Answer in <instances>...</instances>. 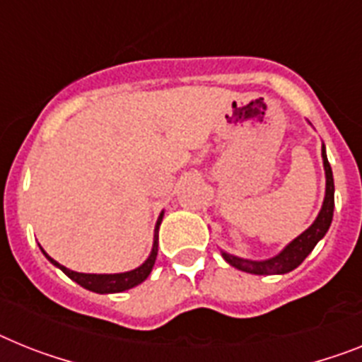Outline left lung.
Returning <instances> with one entry per match:
<instances>
[{"mask_svg": "<svg viewBox=\"0 0 362 362\" xmlns=\"http://www.w3.org/2000/svg\"><path fill=\"white\" fill-rule=\"evenodd\" d=\"M322 160H324V171H326V197H324V204H322L320 214L315 218V223L305 232L300 233L294 241H291L284 250L279 252L278 256L270 257V259H243V257L223 252V257L230 265L243 270V272H250V274H287V272L296 269L311 254L313 248L317 247V243L329 230L331 221H333V208H335V184H333V173H331V165L327 162L326 147L324 145H322Z\"/></svg>", "mask_w": 362, "mask_h": 362, "instance_id": "1", "label": "left lung"}]
</instances>
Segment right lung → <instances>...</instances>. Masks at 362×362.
<instances>
[{"label": "right lung", "instance_id": "obj_1", "mask_svg": "<svg viewBox=\"0 0 362 362\" xmlns=\"http://www.w3.org/2000/svg\"><path fill=\"white\" fill-rule=\"evenodd\" d=\"M163 218V211L160 214L156 221V228H154V243H153V252H151V256L145 259L144 265H139L138 269L129 270V272H119V274H84V272H75V270L66 269L64 265H60L59 261H54L53 257H49L45 254L44 256L53 263L54 267H59L62 270L64 274L71 278L73 281H77L81 287L84 289L92 291V293H99V294H110V293H123L127 289H132L136 285H139L141 281L147 279V276L151 274V270L154 267V261H156L158 256V228L162 224ZM42 248V247H40Z\"/></svg>", "mask_w": 362, "mask_h": 362}]
</instances>
